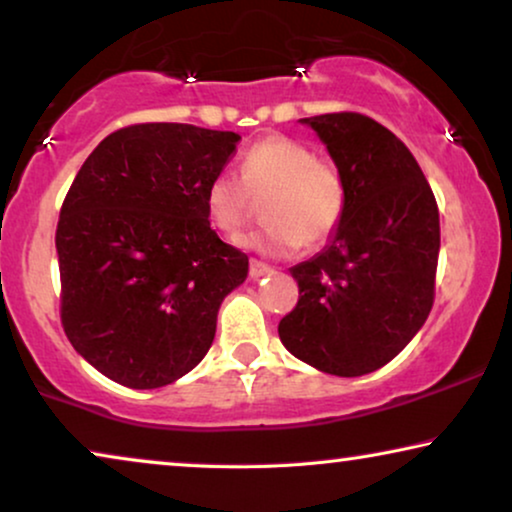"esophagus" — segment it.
<instances>
[{
    "mask_svg": "<svg viewBox=\"0 0 512 512\" xmlns=\"http://www.w3.org/2000/svg\"><path fill=\"white\" fill-rule=\"evenodd\" d=\"M272 272H275V270H272L268 263L251 258V263H249V277H251V280H261V277L272 275Z\"/></svg>",
    "mask_w": 512,
    "mask_h": 512,
    "instance_id": "obj_1",
    "label": "esophagus"
}]
</instances>
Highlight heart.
Instances as JSON below:
<instances>
[{
	"label": "heart",
	"mask_w": 512,
	"mask_h": 512,
	"mask_svg": "<svg viewBox=\"0 0 512 512\" xmlns=\"http://www.w3.org/2000/svg\"><path fill=\"white\" fill-rule=\"evenodd\" d=\"M265 223L261 230L242 235L247 249L272 256H289L301 247H320L343 221V176L336 167L317 159L308 145L287 136H268L251 145L242 157V176L218 171L204 188V209L216 230L232 235L242 228L263 199Z\"/></svg>",
	"instance_id": "heart-1"
}]
</instances>
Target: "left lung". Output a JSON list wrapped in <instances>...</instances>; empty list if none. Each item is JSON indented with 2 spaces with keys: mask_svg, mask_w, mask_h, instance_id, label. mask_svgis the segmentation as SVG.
Returning <instances> with one entry per match:
<instances>
[{
  "mask_svg": "<svg viewBox=\"0 0 512 512\" xmlns=\"http://www.w3.org/2000/svg\"><path fill=\"white\" fill-rule=\"evenodd\" d=\"M301 124L327 145L348 202L327 247L289 270L298 303L277 331L310 367L362 376L400 355L428 320L440 214L414 155L386 126L357 112Z\"/></svg>",
  "mask_w": 512,
  "mask_h": 512,
  "instance_id": "1",
  "label": "left lung"
}]
</instances>
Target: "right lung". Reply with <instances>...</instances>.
I'll use <instances>...</instances> for the list:
<instances>
[{"label": "right lung", "mask_w": 512, "mask_h": 512, "mask_svg": "<svg viewBox=\"0 0 512 512\" xmlns=\"http://www.w3.org/2000/svg\"><path fill=\"white\" fill-rule=\"evenodd\" d=\"M237 143L232 131L134 124L103 138L72 181L56 230L61 320L110 381L162 388L209 353L218 308L249 272L204 209Z\"/></svg>", "instance_id": "add662e5"}]
</instances>
